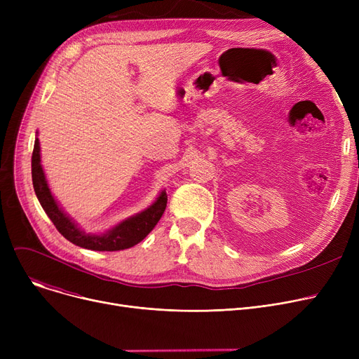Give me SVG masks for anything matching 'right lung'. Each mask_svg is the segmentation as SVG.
I'll use <instances>...</instances> for the list:
<instances>
[{"label":"right lung","instance_id":"add662e5","mask_svg":"<svg viewBox=\"0 0 359 359\" xmlns=\"http://www.w3.org/2000/svg\"><path fill=\"white\" fill-rule=\"evenodd\" d=\"M32 180L37 199H39L43 211L50 218L53 225L68 241L75 246L83 249L96 250V252H118L129 248H134L135 244L142 241L149 231L153 230L160 221L165 206L167 195L163 191L157 201L147 208L145 211L130 217L116 227H113L104 234H86L56 203L53 195L48 186L43 168L41 164V145L39 140H34L33 154H32Z\"/></svg>","mask_w":359,"mask_h":359}]
</instances>
